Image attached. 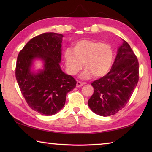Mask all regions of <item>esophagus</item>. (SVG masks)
Returning a JSON list of instances; mask_svg holds the SVG:
<instances>
[{
    "label": "esophagus",
    "mask_w": 152,
    "mask_h": 152,
    "mask_svg": "<svg viewBox=\"0 0 152 152\" xmlns=\"http://www.w3.org/2000/svg\"><path fill=\"white\" fill-rule=\"evenodd\" d=\"M84 84H86L85 82H81L78 81V82H77V83H76V87H77V88H80V87H82Z\"/></svg>",
    "instance_id": "obj_1"
}]
</instances>
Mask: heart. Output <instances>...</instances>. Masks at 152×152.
I'll list each match as a JSON object with an SVG mask.
<instances>
[{
  "instance_id": "heart-1",
  "label": "heart",
  "mask_w": 152,
  "mask_h": 152,
  "mask_svg": "<svg viewBox=\"0 0 152 152\" xmlns=\"http://www.w3.org/2000/svg\"><path fill=\"white\" fill-rule=\"evenodd\" d=\"M113 50L107 43L93 40H82L73 45V50L67 48L64 52L66 66L70 74H76L83 67V78L91 75L100 78L110 70L113 62Z\"/></svg>"
}]
</instances>
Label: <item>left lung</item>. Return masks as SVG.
I'll use <instances>...</instances> for the list:
<instances>
[{
  "mask_svg": "<svg viewBox=\"0 0 152 152\" xmlns=\"http://www.w3.org/2000/svg\"><path fill=\"white\" fill-rule=\"evenodd\" d=\"M138 66L137 56L124 40L110 70L91 83L94 93L88 101L91 110L99 115L110 116L124 108L137 86Z\"/></svg>",
  "mask_w": 152,
  "mask_h": 152,
  "instance_id": "8db88e82",
  "label": "left lung"
}]
</instances>
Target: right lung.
I'll list each match as a JSON object with an SVG mask.
<instances>
[{"label":"right lung","instance_id":"obj_1","mask_svg":"<svg viewBox=\"0 0 152 152\" xmlns=\"http://www.w3.org/2000/svg\"><path fill=\"white\" fill-rule=\"evenodd\" d=\"M63 35L45 33L32 38L19 51L15 78L28 105L42 115H54L62 108L66 95L75 88L76 81L64 73L59 63ZM37 58L45 63L44 69L37 74L30 71Z\"/></svg>","mask_w":152,"mask_h":152}]
</instances>
